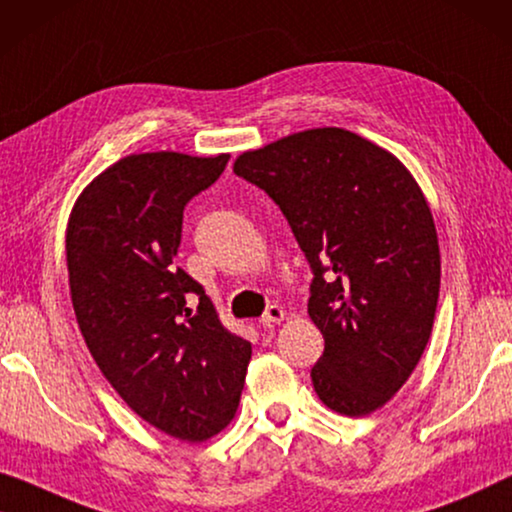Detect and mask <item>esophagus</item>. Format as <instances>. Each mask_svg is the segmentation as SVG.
I'll return each mask as SVG.
<instances>
[{
	"label": "esophagus",
	"mask_w": 512,
	"mask_h": 512,
	"mask_svg": "<svg viewBox=\"0 0 512 512\" xmlns=\"http://www.w3.org/2000/svg\"><path fill=\"white\" fill-rule=\"evenodd\" d=\"M285 320V311H283V306H278V304H273V306H269L266 308V313L262 315V325L264 327H271V325H276V322H283Z\"/></svg>",
	"instance_id": "1"
}]
</instances>
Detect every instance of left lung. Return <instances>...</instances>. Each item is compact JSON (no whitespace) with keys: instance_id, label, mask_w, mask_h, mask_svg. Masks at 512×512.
I'll use <instances>...</instances> for the list:
<instances>
[{"instance_id":"left-lung-1","label":"left lung","mask_w":512,"mask_h":512,"mask_svg":"<svg viewBox=\"0 0 512 512\" xmlns=\"http://www.w3.org/2000/svg\"><path fill=\"white\" fill-rule=\"evenodd\" d=\"M269 194L311 264L308 315L325 336L311 369L327 408L385 406L427 348L441 253L420 185L385 148L341 127L306 129L236 157Z\"/></svg>"}]
</instances>
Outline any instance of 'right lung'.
<instances>
[{
	"mask_svg": "<svg viewBox=\"0 0 512 512\" xmlns=\"http://www.w3.org/2000/svg\"><path fill=\"white\" fill-rule=\"evenodd\" d=\"M227 160L122 157L85 187L67 225L71 304L99 371L136 415L190 443L234 420L253 355L174 264L187 201Z\"/></svg>",
	"mask_w": 512,
	"mask_h": 512,
	"instance_id": "right-lung-1",
	"label": "right lung"
}]
</instances>
